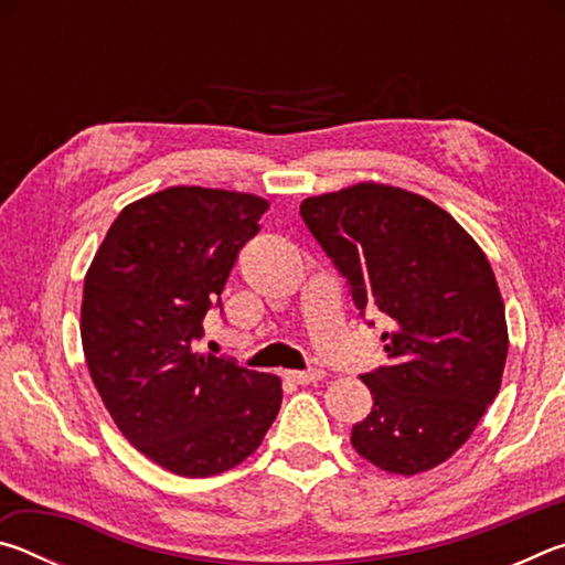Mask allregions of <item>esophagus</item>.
Wrapping results in <instances>:
<instances>
[{
	"label": "esophagus",
	"mask_w": 565,
	"mask_h": 565,
	"mask_svg": "<svg viewBox=\"0 0 565 565\" xmlns=\"http://www.w3.org/2000/svg\"><path fill=\"white\" fill-rule=\"evenodd\" d=\"M286 379L294 381V384H317V381L323 379V371L321 369H309V371H289Z\"/></svg>",
	"instance_id": "1"
}]
</instances>
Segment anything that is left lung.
<instances>
[{
    "instance_id": "1",
    "label": "left lung",
    "mask_w": 565,
    "mask_h": 565,
    "mask_svg": "<svg viewBox=\"0 0 565 565\" xmlns=\"http://www.w3.org/2000/svg\"><path fill=\"white\" fill-rule=\"evenodd\" d=\"M301 218L361 317L388 319V363L361 376L374 408L353 448L401 476L444 463L501 388L509 329L489 259L441 206L374 181L303 199Z\"/></svg>"
}]
</instances>
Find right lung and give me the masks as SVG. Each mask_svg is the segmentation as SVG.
<instances>
[{"label": "right lung", "instance_id": "add662e5", "mask_svg": "<svg viewBox=\"0 0 565 565\" xmlns=\"http://www.w3.org/2000/svg\"><path fill=\"white\" fill-rule=\"evenodd\" d=\"M266 209L238 191H157L121 209L84 279L82 347L94 386L124 438L177 476L238 466L279 414V376L194 351Z\"/></svg>", "mask_w": 565, "mask_h": 565}]
</instances>
